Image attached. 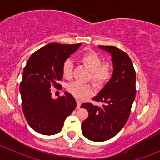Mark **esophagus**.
Instances as JSON below:
<instances>
[{
  "mask_svg": "<svg viewBox=\"0 0 160 160\" xmlns=\"http://www.w3.org/2000/svg\"><path fill=\"white\" fill-rule=\"evenodd\" d=\"M77 109H79L80 108V106H81V102H80V101H79V100H77Z\"/></svg>",
  "mask_w": 160,
  "mask_h": 160,
  "instance_id": "obj_1",
  "label": "esophagus"
}]
</instances>
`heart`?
<instances>
[{
  "label": "heart",
  "instance_id": "b5f03b06",
  "mask_svg": "<svg viewBox=\"0 0 160 160\" xmlns=\"http://www.w3.org/2000/svg\"><path fill=\"white\" fill-rule=\"evenodd\" d=\"M82 63L90 71L89 79L96 86H102L111 79L112 75V67L108 62L102 63V59L97 52L89 51L83 53L80 57ZM72 62L67 59L62 64V75L66 78H70L72 74ZM67 90L78 99H82L91 94L92 89L89 84L71 82L67 85Z\"/></svg>",
  "mask_w": 160,
  "mask_h": 160
}]
</instances>
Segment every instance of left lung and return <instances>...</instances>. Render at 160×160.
<instances>
[{
  "label": "left lung",
  "mask_w": 160,
  "mask_h": 160,
  "mask_svg": "<svg viewBox=\"0 0 160 160\" xmlns=\"http://www.w3.org/2000/svg\"><path fill=\"white\" fill-rule=\"evenodd\" d=\"M111 56L113 72L107 84L93 98L104 103L100 108L84 103L82 108L89 113L82 122L83 136L93 142H104L113 138L125 126L135 98V72L126 52L115 46H98Z\"/></svg>",
  "instance_id": "8db88e82"
}]
</instances>
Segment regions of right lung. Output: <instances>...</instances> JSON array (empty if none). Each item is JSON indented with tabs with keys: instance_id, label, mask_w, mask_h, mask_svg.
I'll use <instances>...</instances> for the list:
<instances>
[{
	"instance_id": "add662e5",
	"label": "right lung",
	"mask_w": 160,
	"mask_h": 160,
	"mask_svg": "<svg viewBox=\"0 0 160 160\" xmlns=\"http://www.w3.org/2000/svg\"><path fill=\"white\" fill-rule=\"evenodd\" d=\"M81 43H49L30 56L20 84L22 110L31 128L42 135H52L62 130L64 121L77 107L69 92L57 99L52 98L51 85L59 88L63 62Z\"/></svg>"
}]
</instances>
